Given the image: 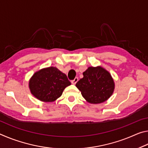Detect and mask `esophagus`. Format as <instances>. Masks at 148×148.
Listing matches in <instances>:
<instances>
[{"label": "esophagus", "instance_id": "1", "mask_svg": "<svg viewBox=\"0 0 148 148\" xmlns=\"http://www.w3.org/2000/svg\"><path fill=\"white\" fill-rule=\"evenodd\" d=\"M77 81H78V77H75L74 78V79H73V80H72L71 81V82H72V84H74V85H75L76 84L77 82Z\"/></svg>", "mask_w": 148, "mask_h": 148}]
</instances>
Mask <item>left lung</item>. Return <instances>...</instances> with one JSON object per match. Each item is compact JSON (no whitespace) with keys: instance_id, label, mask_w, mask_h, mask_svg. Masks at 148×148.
<instances>
[{"instance_id":"obj_1","label":"left lung","mask_w":148,"mask_h":148,"mask_svg":"<svg viewBox=\"0 0 148 148\" xmlns=\"http://www.w3.org/2000/svg\"><path fill=\"white\" fill-rule=\"evenodd\" d=\"M83 75L84 77L77 82L76 86L89 103H102L113 94L114 79L109 72L102 66H90Z\"/></svg>"}]
</instances>
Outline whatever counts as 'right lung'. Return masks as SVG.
<instances>
[{
	"mask_svg": "<svg viewBox=\"0 0 148 148\" xmlns=\"http://www.w3.org/2000/svg\"><path fill=\"white\" fill-rule=\"evenodd\" d=\"M71 84L66 75L56 67L50 66L35 72L29 80L32 95L42 102H53Z\"/></svg>",
	"mask_w": 148,
	"mask_h": 148,
	"instance_id": "obj_1",
	"label": "right lung"
}]
</instances>
